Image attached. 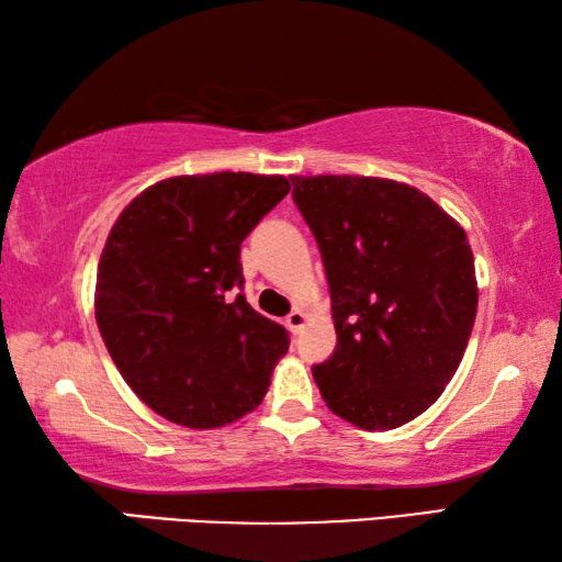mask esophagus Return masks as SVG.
I'll list each match as a JSON object with an SVG mask.
<instances>
[{"instance_id": "1", "label": "esophagus", "mask_w": 562, "mask_h": 562, "mask_svg": "<svg viewBox=\"0 0 562 562\" xmlns=\"http://www.w3.org/2000/svg\"><path fill=\"white\" fill-rule=\"evenodd\" d=\"M304 319H307V317H304L302 310H292L290 315L284 317V327H288L292 335H297V331L304 327Z\"/></svg>"}]
</instances>
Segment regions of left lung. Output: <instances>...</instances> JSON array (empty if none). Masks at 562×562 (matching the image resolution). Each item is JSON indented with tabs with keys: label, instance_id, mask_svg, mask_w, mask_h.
Segmentation results:
<instances>
[{
	"label": "left lung",
	"instance_id": "8db88e82",
	"mask_svg": "<svg viewBox=\"0 0 562 562\" xmlns=\"http://www.w3.org/2000/svg\"><path fill=\"white\" fill-rule=\"evenodd\" d=\"M292 180L329 282L337 349L312 376L359 429L424 414L469 345L479 288L463 227L412 186L364 176Z\"/></svg>",
	"mask_w": 562,
	"mask_h": 562
}]
</instances>
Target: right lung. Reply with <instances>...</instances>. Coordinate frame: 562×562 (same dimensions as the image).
<instances>
[{"label": "right lung", "instance_id": "obj_1", "mask_svg": "<svg viewBox=\"0 0 562 562\" xmlns=\"http://www.w3.org/2000/svg\"><path fill=\"white\" fill-rule=\"evenodd\" d=\"M288 193L282 176L168 178L111 227L99 331L126 384L168 422L215 429L268 392L290 335L247 304L240 245Z\"/></svg>", "mask_w": 562, "mask_h": 562}]
</instances>
